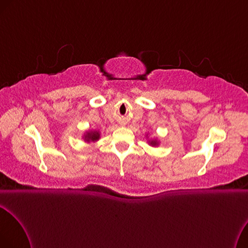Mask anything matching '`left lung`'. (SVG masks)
<instances>
[{
	"instance_id": "left-lung-1",
	"label": "left lung",
	"mask_w": 248,
	"mask_h": 248,
	"mask_svg": "<svg viewBox=\"0 0 248 248\" xmlns=\"http://www.w3.org/2000/svg\"><path fill=\"white\" fill-rule=\"evenodd\" d=\"M148 143L153 146H157L159 144V141L157 139H151L150 141H148Z\"/></svg>"
}]
</instances>
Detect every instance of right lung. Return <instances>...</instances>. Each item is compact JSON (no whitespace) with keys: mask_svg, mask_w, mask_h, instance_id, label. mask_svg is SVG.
I'll use <instances>...</instances> for the list:
<instances>
[{"mask_svg":"<svg viewBox=\"0 0 248 248\" xmlns=\"http://www.w3.org/2000/svg\"><path fill=\"white\" fill-rule=\"evenodd\" d=\"M84 140L86 142H94V141H97L100 139V132L98 131H88L86 134L84 135Z\"/></svg>","mask_w":248,"mask_h":248,"instance_id":"1","label":"right lung"}]
</instances>
